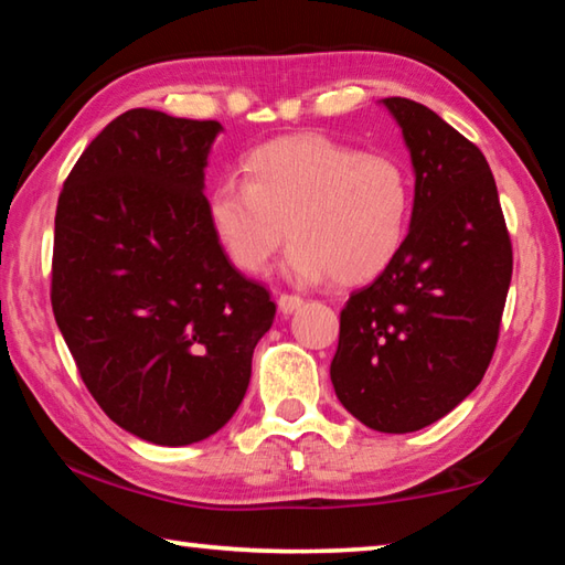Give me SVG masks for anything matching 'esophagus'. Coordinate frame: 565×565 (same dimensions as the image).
<instances>
[{"label": "esophagus", "mask_w": 565, "mask_h": 565, "mask_svg": "<svg viewBox=\"0 0 565 565\" xmlns=\"http://www.w3.org/2000/svg\"><path fill=\"white\" fill-rule=\"evenodd\" d=\"M276 303H279V311L284 313V317H289V313H294L296 309H301L303 299L296 294H281L279 299H276Z\"/></svg>", "instance_id": "obj_1"}]
</instances>
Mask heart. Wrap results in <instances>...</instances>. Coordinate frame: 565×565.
Returning a JSON list of instances; mask_svg holds the SVG:
<instances>
[{
	"instance_id": "b5f03b06",
	"label": "heart",
	"mask_w": 565,
	"mask_h": 565,
	"mask_svg": "<svg viewBox=\"0 0 565 565\" xmlns=\"http://www.w3.org/2000/svg\"><path fill=\"white\" fill-rule=\"evenodd\" d=\"M206 199L214 238L238 271L262 274L286 232V271L301 284L376 279L404 248L414 181L384 151H361L323 134L269 141Z\"/></svg>"
}]
</instances>
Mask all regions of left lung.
I'll return each mask as SVG.
<instances>
[{
    "label": "left lung",
    "instance_id": "8db88e82",
    "mask_svg": "<svg viewBox=\"0 0 565 565\" xmlns=\"http://www.w3.org/2000/svg\"><path fill=\"white\" fill-rule=\"evenodd\" d=\"M414 164L404 248L341 311L331 384L363 426L411 434L454 411L489 369L513 252L481 149L424 104L381 99Z\"/></svg>",
    "mask_w": 565,
    "mask_h": 565
}]
</instances>
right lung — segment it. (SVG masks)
Listing matches in <instances>:
<instances>
[{"instance_id":"obj_1","label":"right lung","mask_w":565,"mask_h":565,"mask_svg":"<svg viewBox=\"0 0 565 565\" xmlns=\"http://www.w3.org/2000/svg\"><path fill=\"white\" fill-rule=\"evenodd\" d=\"M218 121L129 109L84 149L54 216L52 309L89 394L124 431L189 446L236 414L276 306L206 214Z\"/></svg>"}]
</instances>
